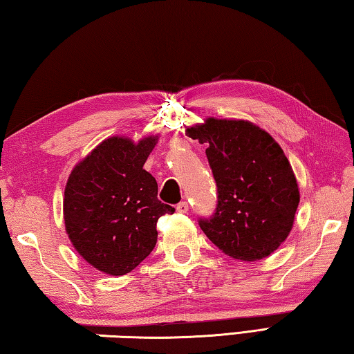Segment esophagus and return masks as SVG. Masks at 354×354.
Here are the masks:
<instances>
[{
	"label": "esophagus",
	"instance_id": "esophagus-1",
	"mask_svg": "<svg viewBox=\"0 0 354 354\" xmlns=\"http://www.w3.org/2000/svg\"><path fill=\"white\" fill-rule=\"evenodd\" d=\"M176 211L179 214H187L189 212V203L187 201H181L179 205L176 206Z\"/></svg>",
	"mask_w": 354,
	"mask_h": 354
}]
</instances>
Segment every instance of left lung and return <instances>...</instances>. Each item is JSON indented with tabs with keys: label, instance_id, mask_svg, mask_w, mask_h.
Here are the masks:
<instances>
[{
	"label": "left lung",
	"instance_id": "8db88e82",
	"mask_svg": "<svg viewBox=\"0 0 354 354\" xmlns=\"http://www.w3.org/2000/svg\"><path fill=\"white\" fill-rule=\"evenodd\" d=\"M207 143L217 207L200 227L215 247L241 261H259L283 243L299 203L297 178L273 137L247 120L206 118L185 129Z\"/></svg>",
	"mask_w": 354,
	"mask_h": 354
}]
</instances>
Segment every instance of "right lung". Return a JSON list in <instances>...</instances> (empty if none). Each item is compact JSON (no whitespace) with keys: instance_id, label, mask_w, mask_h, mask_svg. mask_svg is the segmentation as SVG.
<instances>
[{"instance_id":"right-lung-1","label":"right lung","mask_w":354,"mask_h":354,"mask_svg":"<svg viewBox=\"0 0 354 354\" xmlns=\"http://www.w3.org/2000/svg\"><path fill=\"white\" fill-rule=\"evenodd\" d=\"M158 136L134 143L109 137L70 173L65 185V231L97 270L120 277L151 253L156 223L175 207L158 200V183L143 169Z\"/></svg>"}]
</instances>
